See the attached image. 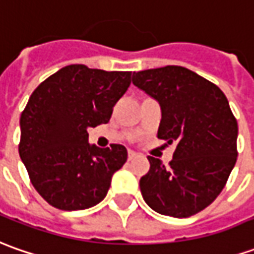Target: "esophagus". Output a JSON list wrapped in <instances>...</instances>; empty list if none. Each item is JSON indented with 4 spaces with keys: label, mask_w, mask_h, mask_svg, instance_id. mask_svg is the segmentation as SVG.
I'll list each match as a JSON object with an SVG mask.
<instances>
[{
    "label": "esophagus",
    "mask_w": 254,
    "mask_h": 254,
    "mask_svg": "<svg viewBox=\"0 0 254 254\" xmlns=\"http://www.w3.org/2000/svg\"><path fill=\"white\" fill-rule=\"evenodd\" d=\"M136 156H137V153H134L133 150H129V151H127V160H129V161L133 160Z\"/></svg>",
    "instance_id": "obj_1"
}]
</instances>
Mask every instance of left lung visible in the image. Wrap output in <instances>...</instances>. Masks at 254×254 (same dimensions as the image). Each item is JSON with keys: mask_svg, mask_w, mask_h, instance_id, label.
Listing matches in <instances>:
<instances>
[{"mask_svg": "<svg viewBox=\"0 0 254 254\" xmlns=\"http://www.w3.org/2000/svg\"><path fill=\"white\" fill-rule=\"evenodd\" d=\"M132 82L161 107L158 139L177 143L164 165L149 156L140 192L154 211L186 218L221 193L238 157V122L225 94L190 69L168 65L133 72Z\"/></svg>", "mask_w": 254, "mask_h": 254, "instance_id": "obj_1", "label": "left lung"}]
</instances>
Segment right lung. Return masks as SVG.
I'll return each mask as SVG.
<instances>
[{
  "instance_id": "right-lung-1",
  "label": "right lung",
  "mask_w": 254,
  "mask_h": 254,
  "mask_svg": "<svg viewBox=\"0 0 254 254\" xmlns=\"http://www.w3.org/2000/svg\"><path fill=\"white\" fill-rule=\"evenodd\" d=\"M132 72L68 65L37 86L20 115L19 156L34 189L55 208L98 204L127 163L122 144H89L87 127L107 124Z\"/></svg>"
}]
</instances>
